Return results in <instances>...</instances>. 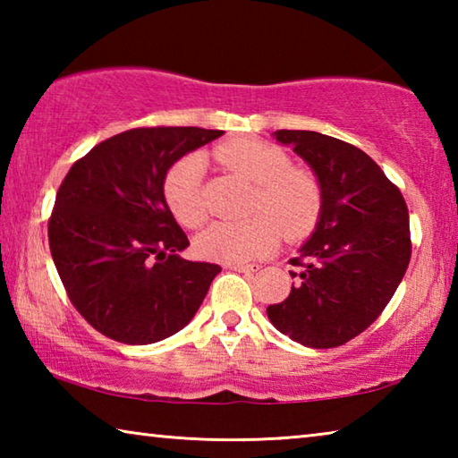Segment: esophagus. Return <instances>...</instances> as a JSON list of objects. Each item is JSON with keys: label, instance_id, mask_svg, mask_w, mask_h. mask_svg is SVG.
I'll list each match as a JSON object with an SVG mask.
<instances>
[{"label": "esophagus", "instance_id": "esophagus-1", "mask_svg": "<svg viewBox=\"0 0 458 458\" xmlns=\"http://www.w3.org/2000/svg\"><path fill=\"white\" fill-rule=\"evenodd\" d=\"M232 270H238V273H246V275H250V273H257L259 270V265H228Z\"/></svg>", "mask_w": 458, "mask_h": 458}]
</instances>
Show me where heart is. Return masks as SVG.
Segmentation results:
<instances>
[{"label": "heart", "instance_id": "obj_1", "mask_svg": "<svg viewBox=\"0 0 458 458\" xmlns=\"http://www.w3.org/2000/svg\"><path fill=\"white\" fill-rule=\"evenodd\" d=\"M216 159L234 169L254 188L250 212L244 222H214L198 236V250L210 260L236 262L265 257L284 236L307 234L319 220L323 190L317 177L301 167H291V159L281 147L262 139H242L220 145ZM206 159L191 153L167 169L164 196L169 210L183 226L198 228L206 220L201 196Z\"/></svg>", "mask_w": 458, "mask_h": 458}]
</instances>
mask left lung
Returning a JSON list of instances; mask_svg holds the SVG:
<instances>
[{
  "instance_id": "left-lung-1",
  "label": "left lung",
  "mask_w": 458,
  "mask_h": 458,
  "mask_svg": "<svg viewBox=\"0 0 458 458\" xmlns=\"http://www.w3.org/2000/svg\"><path fill=\"white\" fill-rule=\"evenodd\" d=\"M278 143L313 169L323 206L311 238L291 259L294 283L268 305L275 327L315 350L344 345L374 323L408 268V208L368 153L315 131L281 129Z\"/></svg>"
}]
</instances>
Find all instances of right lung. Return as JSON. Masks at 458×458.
<instances>
[{
  "mask_svg": "<svg viewBox=\"0 0 458 458\" xmlns=\"http://www.w3.org/2000/svg\"><path fill=\"white\" fill-rule=\"evenodd\" d=\"M224 135L141 127L98 143L66 174L48 220L54 265L92 327L147 345L188 325L218 265L180 257L190 246L164 196L167 169Z\"/></svg>",
  "mask_w": 458,
  "mask_h": 458,
  "instance_id": "right-lung-1",
  "label": "right lung"
}]
</instances>
